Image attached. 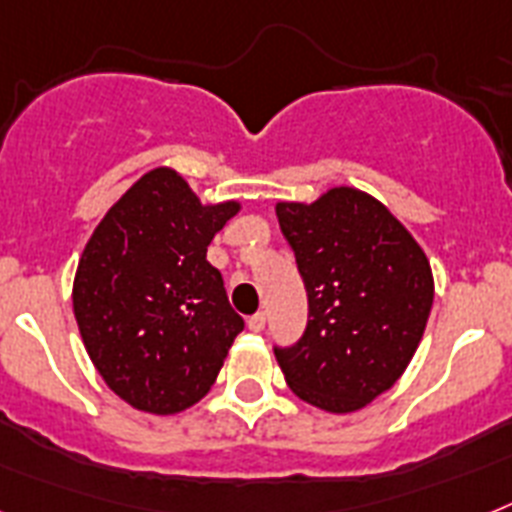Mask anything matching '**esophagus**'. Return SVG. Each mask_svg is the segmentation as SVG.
<instances>
[{
    "label": "esophagus",
    "mask_w": 512,
    "mask_h": 512,
    "mask_svg": "<svg viewBox=\"0 0 512 512\" xmlns=\"http://www.w3.org/2000/svg\"><path fill=\"white\" fill-rule=\"evenodd\" d=\"M247 328L252 330V333H260V330L265 328V312H255V315L249 317Z\"/></svg>",
    "instance_id": "esophagus-1"
}]
</instances>
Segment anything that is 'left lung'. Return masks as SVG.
Segmentation results:
<instances>
[{
	"label": "left lung",
	"mask_w": 512,
	"mask_h": 512,
	"mask_svg": "<svg viewBox=\"0 0 512 512\" xmlns=\"http://www.w3.org/2000/svg\"><path fill=\"white\" fill-rule=\"evenodd\" d=\"M309 299L304 336L276 349L302 401L364 409L406 372L427 328L435 281L424 249L380 200L333 187L315 203H278Z\"/></svg>",
	"instance_id": "8db88e82"
}]
</instances>
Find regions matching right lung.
<instances>
[{
	"label": "right lung",
	"mask_w": 512,
	"mask_h": 512,
	"mask_svg": "<svg viewBox=\"0 0 512 512\" xmlns=\"http://www.w3.org/2000/svg\"><path fill=\"white\" fill-rule=\"evenodd\" d=\"M239 208L203 205L174 169L158 166L85 244L72 283L77 328L98 375L132 409L169 416L195 406L244 330L208 263V244Z\"/></svg>",
	"instance_id": "obj_1"
}]
</instances>
